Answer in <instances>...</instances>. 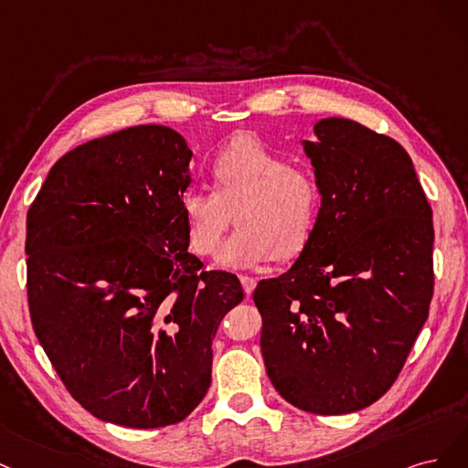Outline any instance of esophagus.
<instances>
[{
  "instance_id": "obj_1",
  "label": "esophagus",
  "mask_w": 468,
  "mask_h": 468,
  "mask_svg": "<svg viewBox=\"0 0 468 468\" xmlns=\"http://www.w3.org/2000/svg\"><path fill=\"white\" fill-rule=\"evenodd\" d=\"M240 283H243V290L247 295H250L256 288V280L250 278V276H240Z\"/></svg>"
}]
</instances>
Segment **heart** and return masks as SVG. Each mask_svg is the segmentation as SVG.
Segmentation results:
<instances>
[{"label": "heart", "instance_id": "heart-1", "mask_svg": "<svg viewBox=\"0 0 468 468\" xmlns=\"http://www.w3.org/2000/svg\"><path fill=\"white\" fill-rule=\"evenodd\" d=\"M209 176L214 190L188 188L180 196L194 252L212 256L233 216L239 228L219 250L221 266L249 268L305 249L321 209V188L309 171L240 135L216 154Z\"/></svg>", "mask_w": 468, "mask_h": 468}]
</instances>
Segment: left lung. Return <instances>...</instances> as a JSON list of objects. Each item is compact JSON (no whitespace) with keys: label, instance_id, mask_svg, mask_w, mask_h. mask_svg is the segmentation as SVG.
<instances>
[{"label":"left lung","instance_id":"left-lung-1","mask_svg":"<svg viewBox=\"0 0 468 468\" xmlns=\"http://www.w3.org/2000/svg\"><path fill=\"white\" fill-rule=\"evenodd\" d=\"M303 140L321 209L293 266L261 280V348L278 393L336 416L366 409L399 377L433 293V221L410 155L350 118Z\"/></svg>","mask_w":468,"mask_h":468}]
</instances>
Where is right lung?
I'll use <instances>...</instances> for the list:
<instances>
[{"mask_svg": "<svg viewBox=\"0 0 468 468\" xmlns=\"http://www.w3.org/2000/svg\"><path fill=\"white\" fill-rule=\"evenodd\" d=\"M190 159L161 124L102 135L54 163L27 214L35 335L69 395L111 424L185 420L212 383L218 326L245 297L188 252Z\"/></svg>", "mask_w": 468, "mask_h": 468, "instance_id": "obj_1", "label": "right lung"}]
</instances>
